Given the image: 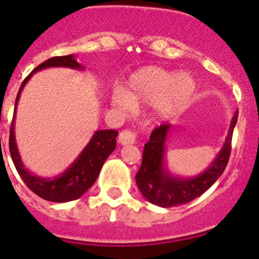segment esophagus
Returning <instances> with one entry per match:
<instances>
[{"mask_svg":"<svg viewBox=\"0 0 259 259\" xmlns=\"http://www.w3.org/2000/svg\"><path fill=\"white\" fill-rule=\"evenodd\" d=\"M135 138H137V135H135L134 132H132V130H124V132H121L119 134L118 141L120 145H132V144H135Z\"/></svg>","mask_w":259,"mask_h":259,"instance_id":"34e87169","label":"esophagus"}]
</instances>
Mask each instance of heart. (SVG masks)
<instances>
[{
  "label": "heart",
  "mask_w": 259,
  "mask_h": 259,
  "mask_svg": "<svg viewBox=\"0 0 259 259\" xmlns=\"http://www.w3.org/2000/svg\"><path fill=\"white\" fill-rule=\"evenodd\" d=\"M195 92L196 80L190 73L145 67L133 73L122 91L114 92L111 100L125 110L152 105L155 119L165 120L186 108Z\"/></svg>",
  "instance_id": "b5f03b06"
}]
</instances>
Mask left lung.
Instances as JSON below:
<instances>
[{
	"mask_svg": "<svg viewBox=\"0 0 259 259\" xmlns=\"http://www.w3.org/2000/svg\"><path fill=\"white\" fill-rule=\"evenodd\" d=\"M237 118L238 111H235L221 150L205 171L192 178H184L171 172L166 160V141L172 126L162 124L156 127L151 133L150 140L144 146L143 162L135 176V181L144 197L149 202L166 208L185 205L207 191L227 166Z\"/></svg>",
	"mask_w": 259,
	"mask_h": 259,
	"instance_id": "1",
	"label": "left lung"
}]
</instances>
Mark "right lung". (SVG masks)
I'll return each instance as SVG.
<instances>
[{"label": "right lung", "instance_id": "obj_1", "mask_svg": "<svg viewBox=\"0 0 259 259\" xmlns=\"http://www.w3.org/2000/svg\"><path fill=\"white\" fill-rule=\"evenodd\" d=\"M48 68H69V69L81 70V72L84 70V67L78 63L74 54H68V56L53 57V58L43 62L23 80L17 98H16L15 113H13L12 126H11L10 132V152L21 179L34 194L42 197L43 200L52 201V202H69V201L77 200L80 196H83L97 181L103 164L108 159L109 155L115 150L118 132L110 129L95 130L93 137L84 146L80 154L59 175L53 176V178H42V176L31 172L22 161L17 141H16V110H17L22 91L31 79L32 75L42 69H48Z\"/></svg>", "mask_w": 259, "mask_h": 259}]
</instances>
